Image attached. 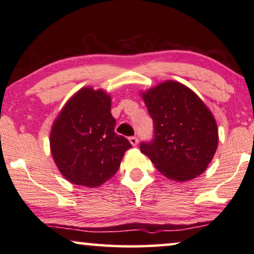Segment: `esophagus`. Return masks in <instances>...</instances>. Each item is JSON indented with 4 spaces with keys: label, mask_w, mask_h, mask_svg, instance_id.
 <instances>
[{
    "label": "esophagus",
    "mask_w": 254,
    "mask_h": 254,
    "mask_svg": "<svg viewBox=\"0 0 254 254\" xmlns=\"http://www.w3.org/2000/svg\"><path fill=\"white\" fill-rule=\"evenodd\" d=\"M128 141L131 142V145H132V146L138 145V138L135 137V135H132V137L128 138Z\"/></svg>",
    "instance_id": "34e87169"
}]
</instances>
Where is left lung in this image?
Segmentation results:
<instances>
[{
  "instance_id": "8db88e82",
  "label": "left lung",
  "mask_w": 254,
  "mask_h": 254,
  "mask_svg": "<svg viewBox=\"0 0 254 254\" xmlns=\"http://www.w3.org/2000/svg\"><path fill=\"white\" fill-rule=\"evenodd\" d=\"M153 120V138L140 151L160 173L184 182L201 175L217 148V127L212 113L195 93L168 80L142 94Z\"/></svg>"
}]
</instances>
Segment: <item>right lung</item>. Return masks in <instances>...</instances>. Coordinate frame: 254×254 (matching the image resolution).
Wrapping results in <instances>:
<instances>
[{"label": "right lung", "instance_id": "add662e5", "mask_svg": "<svg viewBox=\"0 0 254 254\" xmlns=\"http://www.w3.org/2000/svg\"><path fill=\"white\" fill-rule=\"evenodd\" d=\"M115 126L103 91L83 88L67 101L51 133L53 158L67 181L95 188L116 174L132 145Z\"/></svg>", "mask_w": 254, "mask_h": 254}]
</instances>
